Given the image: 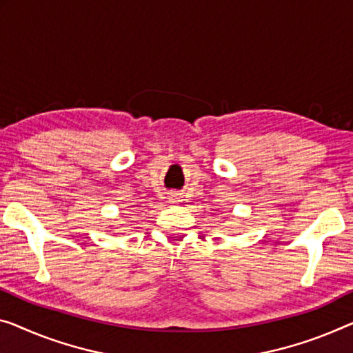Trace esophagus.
Returning <instances> with one entry per match:
<instances>
[{
    "instance_id": "esophagus-1",
    "label": "esophagus",
    "mask_w": 353,
    "mask_h": 353,
    "mask_svg": "<svg viewBox=\"0 0 353 353\" xmlns=\"http://www.w3.org/2000/svg\"><path fill=\"white\" fill-rule=\"evenodd\" d=\"M170 201H171V203H177V201H179V196H177V194H171V196H170Z\"/></svg>"
}]
</instances>
